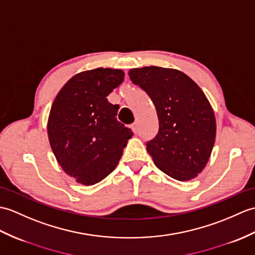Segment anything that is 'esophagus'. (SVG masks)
I'll return each mask as SVG.
<instances>
[{
    "instance_id": "34e87169",
    "label": "esophagus",
    "mask_w": 255,
    "mask_h": 255,
    "mask_svg": "<svg viewBox=\"0 0 255 255\" xmlns=\"http://www.w3.org/2000/svg\"><path fill=\"white\" fill-rule=\"evenodd\" d=\"M131 129H132V131H133L134 133H137V132H138V123L131 124Z\"/></svg>"
}]
</instances>
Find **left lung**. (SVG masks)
Returning <instances> with one entry per match:
<instances>
[{"instance_id":"obj_1","label":"left lung","mask_w":255,"mask_h":255,"mask_svg":"<svg viewBox=\"0 0 255 255\" xmlns=\"http://www.w3.org/2000/svg\"><path fill=\"white\" fill-rule=\"evenodd\" d=\"M135 86L154 104L158 132L146 150L158 169L180 181L203 170L216 134L214 112L205 94L177 69L150 66L129 70Z\"/></svg>"}]
</instances>
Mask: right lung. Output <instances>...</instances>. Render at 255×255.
I'll use <instances>...</instances> for the list:
<instances>
[{"label": "right lung", "instance_id": "obj_1", "mask_svg": "<svg viewBox=\"0 0 255 255\" xmlns=\"http://www.w3.org/2000/svg\"><path fill=\"white\" fill-rule=\"evenodd\" d=\"M124 78L121 69L79 73L53 102L47 123L52 151L65 173L82 185H94L110 175L133 134L117 121L120 105L106 99Z\"/></svg>", "mask_w": 255, "mask_h": 255}]
</instances>
